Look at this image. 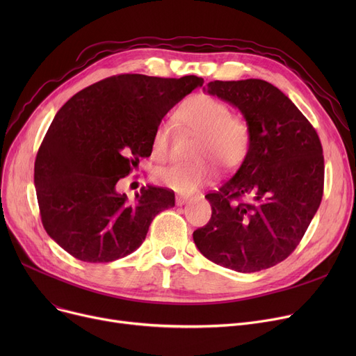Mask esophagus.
Instances as JSON below:
<instances>
[{
    "mask_svg": "<svg viewBox=\"0 0 356 356\" xmlns=\"http://www.w3.org/2000/svg\"><path fill=\"white\" fill-rule=\"evenodd\" d=\"M189 199V196H176V204L177 207H181V204H184Z\"/></svg>",
    "mask_w": 356,
    "mask_h": 356,
    "instance_id": "obj_1",
    "label": "esophagus"
}]
</instances>
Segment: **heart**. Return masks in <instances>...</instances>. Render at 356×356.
Masks as SVG:
<instances>
[{"instance_id":"1","label":"heart","mask_w":356,"mask_h":356,"mask_svg":"<svg viewBox=\"0 0 356 356\" xmlns=\"http://www.w3.org/2000/svg\"><path fill=\"white\" fill-rule=\"evenodd\" d=\"M180 122L199 136L195 159L191 164H168L154 170V180L177 193H192L215 176L213 165L204 159L215 160L222 168H235L248 156L251 147V125L248 120L231 114V106L208 93L186 99L177 111ZM173 124L163 120L153 134V154L164 159L170 145Z\"/></svg>"}]
</instances>
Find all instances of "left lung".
I'll use <instances>...</instances> for the list:
<instances>
[{"label": "left lung", "mask_w": 356, "mask_h": 356, "mask_svg": "<svg viewBox=\"0 0 356 356\" xmlns=\"http://www.w3.org/2000/svg\"><path fill=\"white\" fill-rule=\"evenodd\" d=\"M207 90L248 120L251 147L236 173L204 196L212 216L193 241L208 259L238 273L274 267L300 244L321 207L319 136L289 97L266 81H213Z\"/></svg>", "instance_id": "obj_1"}]
</instances>
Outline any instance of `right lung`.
Returning <instances> with one entry per match:
<instances>
[{"instance_id": "obj_1", "label": "right lung", "mask_w": 356, "mask_h": 356, "mask_svg": "<svg viewBox=\"0 0 356 356\" xmlns=\"http://www.w3.org/2000/svg\"><path fill=\"white\" fill-rule=\"evenodd\" d=\"M203 79L115 74L73 95L56 114L37 152L34 186L49 236L85 263L134 252L175 192L147 186L133 202L117 192L153 149L157 124Z\"/></svg>"}]
</instances>
